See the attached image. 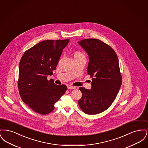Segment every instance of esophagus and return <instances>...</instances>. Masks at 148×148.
<instances>
[{
	"mask_svg": "<svg viewBox=\"0 0 148 148\" xmlns=\"http://www.w3.org/2000/svg\"><path fill=\"white\" fill-rule=\"evenodd\" d=\"M68 89H75V86H71V85H68L67 86Z\"/></svg>",
	"mask_w": 148,
	"mask_h": 148,
	"instance_id": "obj_1",
	"label": "esophagus"
}]
</instances>
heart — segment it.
<instances>
[{"instance_id":"1","label":"heart","mask_w":148,"mask_h":148,"mask_svg":"<svg viewBox=\"0 0 148 148\" xmlns=\"http://www.w3.org/2000/svg\"><path fill=\"white\" fill-rule=\"evenodd\" d=\"M84 56L83 55V54H82L80 52H76L74 54V56Z\"/></svg>"}]
</instances>
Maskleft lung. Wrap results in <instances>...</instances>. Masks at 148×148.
Returning a JSON list of instances; mask_svg holds the SVG:
<instances>
[{
	"label": "left lung",
	"instance_id": "obj_1",
	"mask_svg": "<svg viewBox=\"0 0 148 148\" xmlns=\"http://www.w3.org/2000/svg\"><path fill=\"white\" fill-rule=\"evenodd\" d=\"M78 44L89 56L87 72L92 77L90 89L79 88L82 97L78 104L85 113L97 114L110 107L119 90L122 79L118 58L109 45L99 39H83Z\"/></svg>",
	"mask_w": 148,
	"mask_h": 148
}]
</instances>
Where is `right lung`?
Masks as SVG:
<instances>
[{
	"mask_svg": "<svg viewBox=\"0 0 148 148\" xmlns=\"http://www.w3.org/2000/svg\"><path fill=\"white\" fill-rule=\"evenodd\" d=\"M69 39L47 40L27 50L19 66L18 89L22 100L36 113L45 115L54 109V104L67 87L58 85L48 75L56 70Z\"/></svg>",
	"mask_w": 148,
	"mask_h": 148,
	"instance_id": "1",
	"label": "right lung"
}]
</instances>
